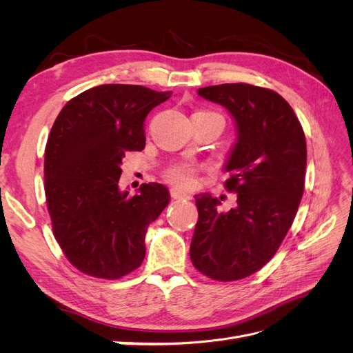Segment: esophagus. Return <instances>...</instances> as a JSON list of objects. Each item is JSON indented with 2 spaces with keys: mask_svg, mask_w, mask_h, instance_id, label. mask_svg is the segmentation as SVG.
<instances>
[{
  "mask_svg": "<svg viewBox=\"0 0 353 353\" xmlns=\"http://www.w3.org/2000/svg\"><path fill=\"white\" fill-rule=\"evenodd\" d=\"M170 197L174 200H190L191 196L184 193V191H181L178 188H170Z\"/></svg>",
  "mask_w": 353,
  "mask_h": 353,
  "instance_id": "1",
  "label": "esophagus"
}]
</instances>
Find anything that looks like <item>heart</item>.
I'll list each match as a JSON object with an SVG mask.
<instances>
[{"instance_id":"heart-1","label":"heart","mask_w":353,"mask_h":353,"mask_svg":"<svg viewBox=\"0 0 353 353\" xmlns=\"http://www.w3.org/2000/svg\"><path fill=\"white\" fill-rule=\"evenodd\" d=\"M199 169L190 163H176L166 169L165 178L170 184H174L179 188L190 190L196 185Z\"/></svg>"}]
</instances>
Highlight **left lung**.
Returning a JSON list of instances; mask_svg holds the SVG:
<instances>
[{
    "instance_id": "left-lung-1",
    "label": "left lung",
    "mask_w": 353,
    "mask_h": 353,
    "mask_svg": "<svg viewBox=\"0 0 353 353\" xmlns=\"http://www.w3.org/2000/svg\"><path fill=\"white\" fill-rule=\"evenodd\" d=\"M197 92L227 108L237 123L223 184L237 193V206L221 212L218 199L194 196L190 258L209 279L236 281L268 263L292 227L305 190V132L292 105L270 88L222 83Z\"/></svg>"
}]
</instances>
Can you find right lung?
Wrapping results in <instances>:
<instances>
[{"label": "right lung", "instance_id": "right-lung-1", "mask_svg": "<svg viewBox=\"0 0 353 353\" xmlns=\"http://www.w3.org/2000/svg\"><path fill=\"white\" fill-rule=\"evenodd\" d=\"M141 85L109 83L66 103L52 125L44 188L52 234L68 261L95 279L117 280L145 256L147 227L169 203L162 184L121 193L122 159L145 147L144 121L170 97Z\"/></svg>", "mask_w": 353, "mask_h": 353}]
</instances>
